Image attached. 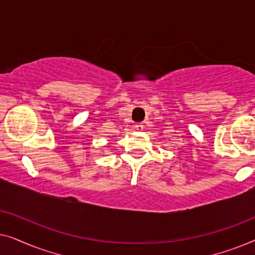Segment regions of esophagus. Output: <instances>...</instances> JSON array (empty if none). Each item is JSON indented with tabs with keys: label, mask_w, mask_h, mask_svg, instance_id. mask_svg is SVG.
Masks as SVG:
<instances>
[{
	"label": "esophagus",
	"mask_w": 255,
	"mask_h": 255,
	"mask_svg": "<svg viewBox=\"0 0 255 255\" xmlns=\"http://www.w3.org/2000/svg\"><path fill=\"white\" fill-rule=\"evenodd\" d=\"M134 128H135V130H138V131H141L142 128H144V124H142V123L135 124V125H134Z\"/></svg>",
	"instance_id": "esophagus-1"
}]
</instances>
